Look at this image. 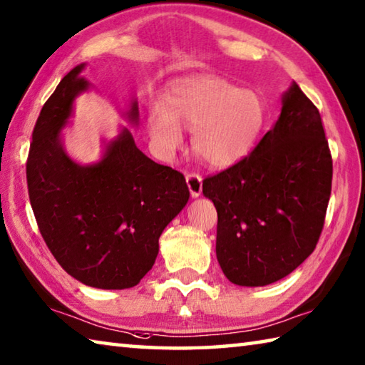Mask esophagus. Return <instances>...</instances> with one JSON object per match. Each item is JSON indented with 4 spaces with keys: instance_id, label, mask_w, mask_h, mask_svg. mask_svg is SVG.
Returning <instances> with one entry per match:
<instances>
[{
    "instance_id": "obj_1",
    "label": "esophagus",
    "mask_w": 365,
    "mask_h": 365,
    "mask_svg": "<svg viewBox=\"0 0 365 365\" xmlns=\"http://www.w3.org/2000/svg\"><path fill=\"white\" fill-rule=\"evenodd\" d=\"M187 185L191 197H200L202 193V177L197 174H187Z\"/></svg>"
}]
</instances>
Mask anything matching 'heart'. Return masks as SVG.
Here are the masks:
<instances>
[{
    "mask_svg": "<svg viewBox=\"0 0 365 365\" xmlns=\"http://www.w3.org/2000/svg\"><path fill=\"white\" fill-rule=\"evenodd\" d=\"M264 105L255 92L215 76L188 78L170 89L168 105L148 110V130L158 153L169 158L193 129L195 155L209 168L225 169L246 156L260 135Z\"/></svg>",
    "mask_w": 365,
    "mask_h": 365,
    "instance_id": "b5f03b06",
    "label": "heart"
}]
</instances>
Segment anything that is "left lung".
Here are the masks:
<instances>
[{"label": "left lung", "instance_id": "8db88e82", "mask_svg": "<svg viewBox=\"0 0 365 365\" xmlns=\"http://www.w3.org/2000/svg\"><path fill=\"white\" fill-rule=\"evenodd\" d=\"M281 115L249 156L202 182L214 202L217 260L236 286L282 279L313 254L332 190L322 119L294 81Z\"/></svg>", "mask_w": 365, "mask_h": 365}]
</instances>
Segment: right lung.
<instances>
[{
	"label": "right lung",
	"instance_id": "right-lung-1",
	"mask_svg": "<svg viewBox=\"0 0 365 365\" xmlns=\"http://www.w3.org/2000/svg\"><path fill=\"white\" fill-rule=\"evenodd\" d=\"M84 65L63 76L38 116L26 160L30 204L44 242L70 276L97 289H129L155 264L160 236L190 191L180 172L137 148L128 128L94 164L65 153L73 103L91 86ZM125 118L138 125L137 101Z\"/></svg>",
	"mask_w": 365,
	"mask_h": 365
}]
</instances>
